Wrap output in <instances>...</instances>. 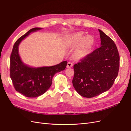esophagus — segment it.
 Wrapping results in <instances>:
<instances>
[{
    "mask_svg": "<svg viewBox=\"0 0 131 131\" xmlns=\"http://www.w3.org/2000/svg\"><path fill=\"white\" fill-rule=\"evenodd\" d=\"M73 66V64L71 62H68L67 65V68H71Z\"/></svg>",
    "mask_w": 131,
    "mask_h": 131,
    "instance_id": "34e87169",
    "label": "esophagus"
}]
</instances>
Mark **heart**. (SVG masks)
<instances>
[{
    "label": "heart",
    "instance_id": "1",
    "mask_svg": "<svg viewBox=\"0 0 131 131\" xmlns=\"http://www.w3.org/2000/svg\"><path fill=\"white\" fill-rule=\"evenodd\" d=\"M83 36L84 33L82 31H80L73 34L72 37V42L73 44L79 43L83 39L77 52V56L80 57L86 55L87 51L94 43V39L92 36H87L83 38Z\"/></svg>",
    "mask_w": 131,
    "mask_h": 131
}]
</instances>
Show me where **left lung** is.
<instances>
[{"instance_id": "1", "label": "left lung", "mask_w": 131, "mask_h": 131, "mask_svg": "<svg viewBox=\"0 0 131 131\" xmlns=\"http://www.w3.org/2000/svg\"><path fill=\"white\" fill-rule=\"evenodd\" d=\"M101 46L74 65L73 87L83 97L92 98L109 90L118 76L119 52L112 39L99 29Z\"/></svg>"}]
</instances>
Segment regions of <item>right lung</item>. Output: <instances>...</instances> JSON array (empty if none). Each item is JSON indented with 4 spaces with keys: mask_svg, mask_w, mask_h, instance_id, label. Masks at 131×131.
I'll use <instances>...</instances> for the list:
<instances>
[{
    "mask_svg": "<svg viewBox=\"0 0 131 131\" xmlns=\"http://www.w3.org/2000/svg\"><path fill=\"white\" fill-rule=\"evenodd\" d=\"M34 28L20 37L14 44L10 57V77L15 89L28 97H36L44 94L51 86L56 73L65 69L67 62L62 61L52 66L32 68L22 62L18 53L20 43L30 33L40 30Z\"/></svg>",
    "mask_w": 131,
    "mask_h": 131,
    "instance_id": "right-lung-1",
    "label": "right lung"
}]
</instances>
